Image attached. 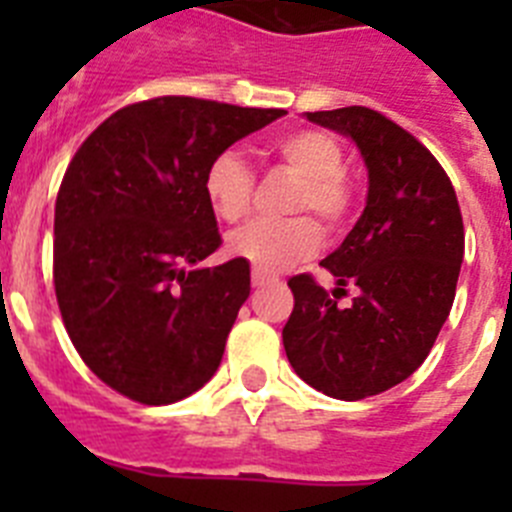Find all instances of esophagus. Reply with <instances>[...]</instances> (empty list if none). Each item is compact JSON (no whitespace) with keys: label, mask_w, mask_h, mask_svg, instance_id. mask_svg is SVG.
I'll use <instances>...</instances> for the list:
<instances>
[{"label":"esophagus","mask_w":512,"mask_h":512,"mask_svg":"<svg viewBox=\"0 0 512 512\" xmlns=\"http://www.w3.org/2000/svg\"><path fill=\"white\" fill-rule=\"evenodd\" d=\"M271 282H277V279L269 277V274H264V271H256V269H253V274H251V284H253V287H256V289L269 287Z\"/></svg>","instance_id":"esophagus-1"}]
</instances>
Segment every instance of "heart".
<instances>
[{
    "mask_svg": "<svg viewBox=\"0 0 512 512\" xmlns=\"http://www.w3.org/2000/svg\"><path fill=\"white\" fill-rule=\"evenodd\" d=\"M274 153L292 174L302 179L292 197V212H315L328 230L346 223L354 189L343 174V148L325 130H295L274 143ZM205 197L225 223H241L253 205V171L235 151H223L205 169ZM318 223L312 217H292L284 223H251L228 238V253L256 271L277 274L318 253Z\"/></svg>",
    "mask_w": 512,
    "mask_h": 512,
    "instance_id": "heart-1",
    "label": "heart"
}]
</instances>
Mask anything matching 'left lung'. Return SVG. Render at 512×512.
I'll use <instances>...</instances> for the list:
<instances>
[{
    "label": "left lung",
    "mask_w": 512,
    "mask_h": 512,
    "mask_svg": "<svg viewBox=\"0 0 512 512\" xmlns=\"http://www.w3.org/2000/svg\"><path fill=\"white\" fill-rule=\"evenodd\" d=\"M305 117L354 140L369 192L354 230L320 261L336 277L333 295L310 274L289 279L284 351L318 392L364 400L408 379L436 343L454 305L464 223L446 171L408 130L369 107ZM348 283L357 295L341 306Z\"/></svg>",
    "instance_id": "obj_1"
}]
</instances>
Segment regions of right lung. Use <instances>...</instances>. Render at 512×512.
I'll return each mask as SVG.
<instances>
[{
	"instance_id": "1",
	"label": "right lung",
	"mask_w": 512,
	"mask_h": 512,
	"mask_svg": "<svg viewBox=\"0 0 512 512\" xmlns=\"http://www.w3.org/2000/svg\"><path fill=\"white\" fill-rule=\"evenodd\" d=\"M284 110L194 97L128 104L89 135L56 197L53 284L84 364L143 405L205 387L223 359L251 269L220 248L205 169Z\"/></svg>"
}]
</instances>
